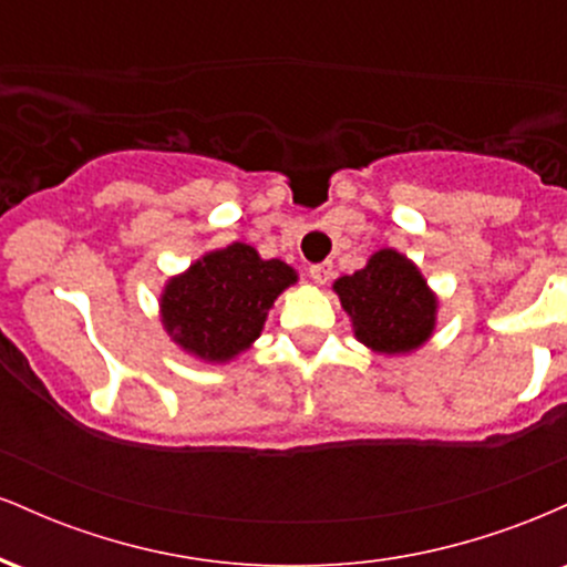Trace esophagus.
<instances>
[{"mask_svg":"<svg viewBox=\"0 0 567 567\" xmlns=\"http://www.w3.org/2000/svg\"><path fill=\"white\" fill-rule=\"evenodd\" d=\"M333 275H336V269H333V264H330V261H322V264L309 266V277L315 279L317 285L330 282V279H333Z\"/></svg>","mask_w":567,"mask_h":567,"instance_id":"obj_1","label":"esophagus"}]
</instances>
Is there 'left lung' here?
<instances>
[{
  "label": "left lung",
  "instance_id": "left-lung-1",
  "mask_svg": "<svg viewBox=\"0 0 567 567\" xmlns=\"http://www.w3.org/2000/svg\"><path fill=\"white\" fill-rule=\"evenodd\" d=\"M354 336L381 354H408L432 336L437 298L421 271L396 250H379L365 269L336 279Z\"/></svg>",
  "mask_w": 567,
  "mask_h": 567
}]
</instances>
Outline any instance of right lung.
Segmentation results:
<instances>
[{
  "mask_svg": "<svg viewBox=\"0 0 567 567\" xmlns=\"http://www.w3.org/2000/svg\"><path fill=\"white\" fill-rule=\"evenodd\" d=\"M288 264L264 261L250 245L207 252L162 292V322L173 341L205 362H226L261 336L266 315L296 282Z\"/></svg>",
  "mask_w": 567,
  "mask_h": 567,
  "instance_id": "obj_1",
  "label": "right lung"
}]
</instances>
